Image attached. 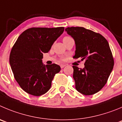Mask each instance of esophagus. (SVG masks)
Wrapping results in <instances>:
<instances>
[{
  "instance_id": "obj_1",
  "label": "esophagus",
  "mask_w": 122,
  "mask_h": 122,
  "mask_svg": "<svg viewBox=\"0 0 122 122\" xmlns=\"http://www.w3.org/2000/svg\"><path fill=\"white\" fill-rule=\"evenodd\" d=\"M66 66V65L64 64H62L60 65V66H61V68H62H62Z\"/></svg>"
}]
</instances>
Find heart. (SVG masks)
<instances>
[{"label":"heart","mask_w":122,"mask_h":122,"mask_svg":"<svg viewBox=\"0 0 122 122\" xmlns=\"http://www.w3.org/2000/svg\"><path fill=\"white\" fill-rule=\"evenodd\" d=\"M70 37H69V36H66V37H64V38H70ZM63 38V39H64Z\"/></svg>","instance_id":"obj_1"}]
</instances>
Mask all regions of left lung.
Returning a JSON list of instances; mask_svg holds the SVG:
<instances>
[{
    "label": "left lung",
    "instance_id": "left-lung-1",
    "mask_svg": "<svg viewBox=\"0 0 122 122\" xmlns=\"http://www.w3.org/2000/svg\"><path fill=\"white\" fill-rule=\"evenodd\" d=\"M65 30L75 40L73 58L85 60L84 69L73 66L75 88L84 95L97 93L107 82L114 63L108 42L99 33L82 27H69Z\"/></svg>",
    "mask_w": 122,
    "mask_h": 122
}]
</instances>
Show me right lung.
Returning a JSON list of instances; mask_svg holds the SVG:
<instances>
[{
    "instance_id": "obj_1",
    "label": "right lung",
    "mask_w": 122,
    "mask_h": 122,
    "mask_svg": "<svg viewBox=\"0 0 122 122\" xmlns=\"http://www.w3.org/2000/svg\"><path fill=\"white\" fill-rule=\"evenodd\" d=\"M64 28H31L21 33L13 46L10 64L15 79L25 92L35 96L45 94L51 88L60 66L44 65L43 53H47Z\"/></svg>"
}]
</instances>
